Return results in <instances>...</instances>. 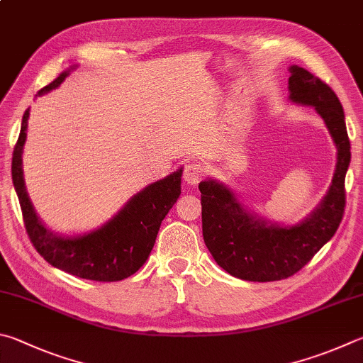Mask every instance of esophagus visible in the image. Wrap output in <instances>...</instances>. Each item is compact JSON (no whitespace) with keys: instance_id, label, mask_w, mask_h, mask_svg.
Segmentation results:
<instances>
[{"instance_id":"1","label":"esophagus","mask_w":363,"mask_h":363,"mask_svg":"<svg viewBox=\"0 0 363 363\" xmlns=\"http://www.w3.org/2000/svg\"><path fill=\"white\" fill-rule=\"evenodd\" d=\"M204 167L200 162H187L186 168H184V181H186L189 186H196L201 181L204 176Z\"/></svg>"}]
</instances>
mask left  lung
<instances>
[{"mask_svg": "<svg viewBox=\"0 0 363 363\" xmlns=\"http://www.w3.org/2000/svg\"><path fill=\"white\" fill-rule=\"evenodd\" d=\"M289 90L294 103L314 106L337 146V169L320 204L305 220L282 227L241 206L233 192L216 181L200 182L203 240L217 265L235 278L281 281L306 265L332 240L345 214V177L351 162L342 106L328 85L300 67H291Z\"/></svg>", "mask_w": 363, "mask_h": 363, "instance_id": "obj_1", "label": "left lung"}]
</instances>
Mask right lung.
Returning a JSON list of instances; mask_svg holds the SVG:
<instances>
[{"instance_id":"1","label":"right lung","mask_w":363,"mask_h":363,"mask_svg":"<svg viewBox=\"0 0 363 363\" xmlns=\"http://www.w3.org/2000/svg\"><path fill=\"white\" fill-rule=\"evenodd\" d=\"M68 74L69 69L63 71L55 81L39 90L38 95L57 89ZM28 117L30 108L22 117L21 135L12 154V182L21 201L25 230L33 246L52 267L82 279L113 282L136 273L154 247L164 216L179 199L182 169L149 184L131 196L113 219L94 232L79 236L54 235L38 219L25 190L22 152Z\"/></svg>"}]
</instances>
